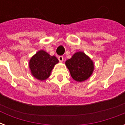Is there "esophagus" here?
Segmentation results:
<instances>
[{
    "instance_id": "obj_1",
    "label": "esophagus",
    "mask_w": 125,
    "mask_h": 125,
    "mask_svg": "<svg viewBox=\"0 0 125 125\" xmlns=\"http://www.w3.org/2000/svg\"><path fill=\"white\" fill-rule=\"evenodd\" d=\"M58 60L60 61V62H62L63 61V57L62 56H58Z\"/></svg>"
}]
</instances>
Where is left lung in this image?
<instances>
[{
  "label": "left lung",
  "mask_w": 125,
  "mask_h": 125,
  "mask_svg": "<svg viewBox=\"0 0 125 125\" xmlns=\"http://www.w3.org/2000/svg\"><path fill=\"white\" fill-rule=\"evenodd\" d=\"M65 65L72 78L79 82L88 79L94 71V63L92 60L81 51L74 53L71 58L65 62Z\"/></svg>",
  "instance_id": "8db88e82"
}]
</instances>
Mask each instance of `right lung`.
Returning a JSON list of instances; mask_svg holds the SVG:
<instances>
[{
	"mask_svg": "<svg viewBox=\"0 0 125 125\" xmlns=\"http://www.w3.org/2000/svg\"><path fill=\"white\" fill-rule=\"evenodd\" d=\"M58 60L43 50H40L30 58L29 67L32 76L40 80H45L51 75V71Z\"/></svg>",
	"mask_w": 125,
	"mask_h": 125,
	"instance_id": "1",
	"label": "right lung"
}]
</instances>
